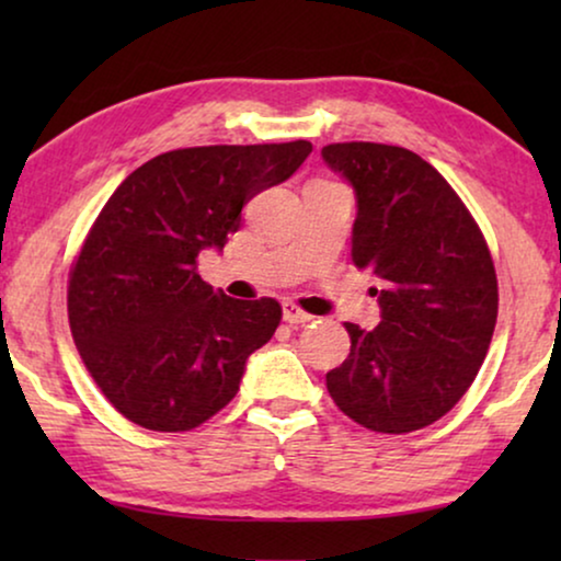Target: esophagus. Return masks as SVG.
Instances as JSON below:
<instances>
[{
	"mask_svg": "<svg viewBox=\"0 0 561 561\" xmlns=\"http://www.w3.org/2000/svg\"><path fill=\"white\" fill-rule=\"evenodd\" d=\"M311 319V313L298 309L294 301H283V321H288V324H309Z\"/></svg>",
	"mask_w": 561,
	"mask_h": 561,
	"instance_id": "1",
	"label": "esophagus"
}]
</instances>
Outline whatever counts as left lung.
<instances>
[{
	"label": "left lung",
	"instance_id": "8db88e82",
	"mask_svg": "<svg viewBox=\"0 0 561 561\" xmlns=\"http://www.w3.org/2000/svg\"><path fill=\"white\" fill-rule=\"evenodd\" d=\"M321 158L355 191L352 263L380 283V324H344L352 347L327 390L370 432H416L455 409L488 355L493 257L462 198L416 152L334 142Z\"/></svg>",
	"mask_w": 561,
	"mask_h": 561
}]
</instances>
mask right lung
<instances>
[{"label": "right lung", "mask_w": 561, "mask_h": 561, "mask_svg": "<svg viewBox=\"0 0 561 561\" xmlns=\"http://www.w3.org/2000/svg\"><path fill=\"white\" fill-rule=\"evenodd\" d=\"M309 152L306 140L171 150L129 173L99 211L68 280V321L91 378L133 424L188 432L237 396L280 304L214 290L196 260L225 250L242 206Z\"/></svg>", "instance_id": "obj_1"}]
</instances>
